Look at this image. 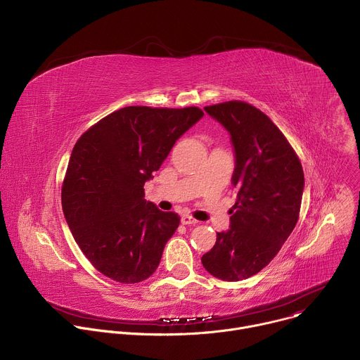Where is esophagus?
<instances>
[{
  "mask_svg": "<svg viewBox=\"0 0 360 360\" xmlns=\"http://www.w3.org/2000/svg\"><path fill=\"white\" fill-rule=\"evenodd\" d=\"M181 222H182L184 225H196V224H198V221H196L195 218L189 217V215H184V217L181 218Z\"/></svg>",
  "mask_w": 360,
  "mask_h": 360,
  "instance_id": "34e87169",
  "label": "esophagus"
}]
</instances>
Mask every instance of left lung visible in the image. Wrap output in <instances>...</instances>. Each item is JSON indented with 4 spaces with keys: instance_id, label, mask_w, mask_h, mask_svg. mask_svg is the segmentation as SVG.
<instances>
[{
    "instance_id": "1",
    "label": "left lung",
    "mask_w": 360,
    "mask_h": 360,
    "mask_svg": "<svg viewBox=\"0 0 360 360\" xmlns=\"http://www.w3.org/2000/svg\"><path fill=\"white\" fill-rule=\"evenodd\" d=\"M231 134L236 167V202L231 229L218 232L202 265L218 279H248L278 255L299 219L303 169L282 131L261 110L243 101L205 107Z\"/></svg>"
}]
</instances>
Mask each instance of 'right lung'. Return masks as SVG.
Wrapping results in <instances>:
<instances>
[{
  "instance_id": "obj_1",
  "label": "right lung",
  "mask_w": 360,
  "mask_h": 360,
  "mask_svg": "<svg viewBox=\"0 0 360 360\" xmlns=\"http://www.w3.org/2000/svg\"><path fill=\"white\" fill-rule=\"evenodd\" d=\"M202 115L198 107H125L77 141L63 182V211L79 249L102 275L138 283L158 268L181 218L146 202L143 185Z\"/></svg>"
}]
</instances>
